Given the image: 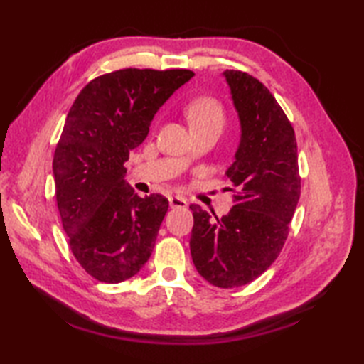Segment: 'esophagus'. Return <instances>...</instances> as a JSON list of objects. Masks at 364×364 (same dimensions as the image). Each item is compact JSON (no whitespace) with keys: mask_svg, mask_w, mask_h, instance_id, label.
Returning <instances> with one entry per match:
<instances>
[{"mask_svg":"<svg viewBox=\"0 0 364 364\" xmlns=\"http://www.w3.org/2000/svg\"><path fill=\"white\" fill-rule=\"evenodd\" d=\"M168 203H170V208H186L188 206L186 198L180 197V196H172V197H170L168 198Z\"/></svg>","mask_w":364,"mask_h":364,"instance_id":"obj_1","label":"esophagus"}]
</instances>
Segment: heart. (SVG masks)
<instances>
[{"instance_id": "b5f03b06", "label": "heart", "mask_w": 364, "mask_h": 364, "mask_svg": "<svg viewBox=\"0 0 364 364\" xmlns=\"http://www.w3.org/2000/svg\"><path fill=\"white\" fill-rule=\"evenodd\" d=\"M186 117L192 131H222L227 122V112L220 100L211 95H200L188 103Z\"/></svg>"}]
</instances>
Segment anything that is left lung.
Wrapping results in <instances>:
<instances>
[{"instance_id": "8db88e82", "label": "left lung", "mask_w": 364, "mask_h": 364, "mask_svg": "<svg viewBox=\"0 0 364 364\" xmlns=\"http://www.w3.org/2000/svg\"><path fill=\"white\" fill-rule=\"evenodd\" d=\"M223 75L242 129L236 161L227 170L233 208L214 219L191 205V255L206 282L237 288L258 278L280 255L299 203L300 175L296 134L275 97L249 73Z\"/></svg>"}]
</instances>
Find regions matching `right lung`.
Instances as JSON below:
<instances>
[{"label":"right lung","mask_w":364,"mask_h":364,"mask_svg":"<svg viewBox=\"0 0 364 364\" xmlns=\"http://www.w3.org/2000/svg\"><path fill=\"white\" fill-rule=\"evenodd\" d=\"M192 76L184 68L115 70L92 80L68 111L53 158L56 202L73 257L98 282H125L151 257L168 202L134 194L125 162Z\"/></svg>","instance_id":"1"}]
</instances>
